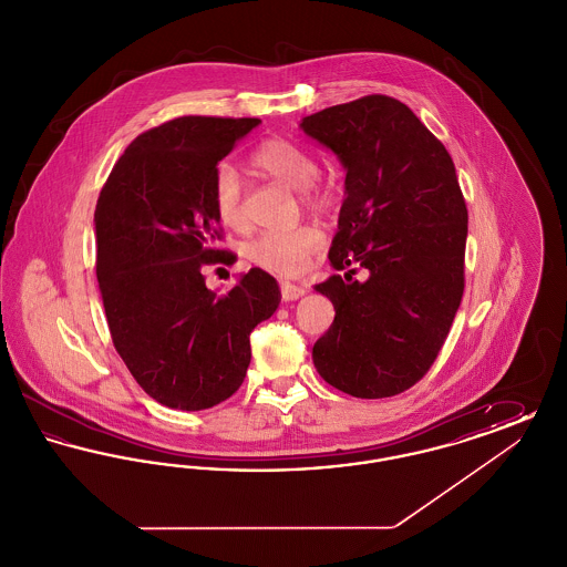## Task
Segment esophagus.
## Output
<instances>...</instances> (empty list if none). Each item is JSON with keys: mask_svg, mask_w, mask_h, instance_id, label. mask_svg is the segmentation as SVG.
I'll use <instances>...</instances> for the list:
<instances>
[{"mask_svg": "<svg viewBox=\"0 0 567 567\" xmlns=\"http://www.w3.org/2000/svg\"><path fill=\"white\" fill-rule=\"evenodd\" d=\"M303 293H306V289L299 287V285H293V282H280V297H282V301H296V299H299Z\"/></svg>", "mask_w": 567, "mask_h": 567, "instance_id": "34e87169", "label": "esophagus"}]
</instances>
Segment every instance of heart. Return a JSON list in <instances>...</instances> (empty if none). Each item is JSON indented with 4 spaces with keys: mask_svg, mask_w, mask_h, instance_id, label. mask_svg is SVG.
Instances as JSON below:
<instances>
[{
    "mask_svg": "<svg viewBox=\"0 0 567 567\" xmlns=\"http://www.w3.org/2000/svg\"><path fill=\"white\" fill-rule=\"evenodd\" d=\"M248 162L252 169L271 181L297 189V199L303 210L329 216L340 204V195L331 181L319 174L317 159L293 140L271 135L257 144ZM213 202L216 216L231 229H244L246 190L243 178L231 165H218L213 181ZM323 244V234L315 225H297L289 231H264L246 244V259L261 270L293 276L303 270L306 261Z\"/></svg>",
    "mask_w": 567,
    "mask_h": 567,
    "instance_id": "b5f03b06",
    "label": "heart"
}]
</instances>
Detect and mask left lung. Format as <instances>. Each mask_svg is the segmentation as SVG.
<instances>
[{
	"label": "left lung",
	"instance_id": "left-lung-1",
	"mask_svg": "<svg viewBox=\"0 0 567 567\" xmlns=\"http://www.w3.org/2000/svg\"><path fill=\"white\" fill-rule=\"evenodd\" d=\"M301 130L347 167V199L317 291L333 323L315 368L361 400L404 393L430 372L465 287L467 208L451 153L395 97L365 95L315 112ZM365 267V284L351 276Z\"/></svg>",
	"mask_w": 567,
	"mask_h": 567
}]
</instances>
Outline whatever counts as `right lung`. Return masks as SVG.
<instances>
[{
    "mask_svg": "<svg viewBox=\"0 0 567 567\" xmlns=\"http://www.w3.org/2000/svg\"><path fill=\"white\" fill-rule=\"evenodd\" d=\"M257 125L197 114L165 121L125 148L97 197L95 271L110 338L135 382L167 408L231 398L250 363L252 329L280 301L259 268L225 293L206 287L208 268L238 259L216 246V165Z\"/></svg>",
    "mask_w": 567,
    "mask_h": 567,
    "instance_id": "1",
    "label": "right lung"
}]
</instances>
